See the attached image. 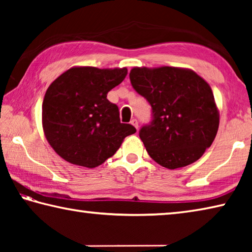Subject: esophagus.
<instances>
[{
    "instance_id": "esophagus-1",
    "label": "esophagus",
    "mask_w": 252,
    "mask_h": 252,
    "mask_svg": "<svg viewBox=\"0 0 252 252\" xmlns=\"http://www.w3.org/2000/svg\"><path fill=\"white\" fill-rule=\"evenodd\" d=\"M131 125L133 126L136 130H138V127H139V122H138V120H136V119H132V120H131Z\"/></svg>"
}]
</instances>
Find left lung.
<instances>
[{"label":"left lung","instance_id":"8db88e82","mask_svg":"<svg viewBox=\"0 0 252 252\" xmlns=\"http://www.w3.org/2000/svg\"><path fill=\"white\" fill-rule=\"evenodd\" d=\"M130 81L152 108V121L139 132L149 156L171 170L199 160L219 127L210 85L194 71L174 66L133 67Z\"/></svg>","mask_w":252,"mask_h":252}]
</instances>
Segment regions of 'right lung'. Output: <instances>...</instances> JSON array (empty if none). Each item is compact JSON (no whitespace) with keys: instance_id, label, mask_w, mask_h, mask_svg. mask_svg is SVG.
Wrapping results in <instances>:
<instances>
[{"instance_id":"add662e5","label":"right lung","mask_w":252,"mask_h":252,"mask_svg":"<svg viewBox=\"0 0 252 252\" xmlns=\"http://www.w3.org/2000/svg\"><path fill=\"white\" fill-rule=\"evenodd\" d=\"M126 67L73 66L45 92L42 126L58 155L72 164L95 168L112 157L135 127L121 123L106 94L125 80Z\"/></svg>"}]
</instances>
